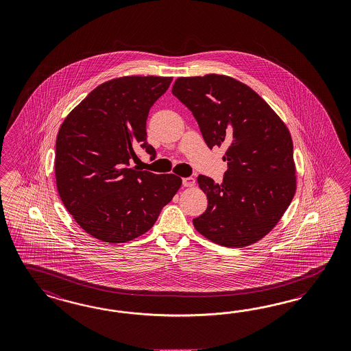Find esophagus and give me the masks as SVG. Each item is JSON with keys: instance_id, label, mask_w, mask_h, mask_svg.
Returning a JSON list of instances; mask_svg holds the SVG:
<instances>
[{"instance_id": "34e87169", "label": "esophagus", "mask_w": 351, "mask_h": 351, "mask_svg": "<svg viewBox=\"0 0 351 351\" xmlns=\"http://www.w3.org/2000/svg\"><path fill=\"white\" fill-rule=\"evenodd\" d=\"M182 183L184 187H193L195 186V178L193 177H186L182 180Z\"/></svg>"}]
</instances>
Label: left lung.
<instances>
[{
    "instance_id": "obj_1",
    "label": "left lung",
    "mask_w": 351,
    "mask_h": 351,
    "mask_svg": "<svg viewBox=\"0 0 351 351\" xmlns=\"http://www.w3.org/2000/svg\"><path fill=\"white\" fill-rule=\"evenodd\" d=\"M171 92L192 111L208 147H227L223 160L228 169L221 184L197 177L208 208L193 219L195 228L226 247L261 240L278 223L296 190L287 127L255 90L230 77H182Z\"/></svg>"
}]
</instances>
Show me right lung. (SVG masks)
I'll return each mask as SVG.
<instances>
[{
  "label": "right lung",
  "instance_id": "1",
  "mask_svg": "<svg viewBox=\"0 0 351 351\" xmlns=\"http://www.w3.org/2000/svg\"><path fill=\"white\" fill-rule=\"evenodd\" d=\"M171 77H121L96 87L61 124L55 176L61 201L97 240L121 243L150 230L180 190L174 174L130 168L136 147L155 158L147 142L151 106Z\"/></svg>",
  "mask_w": 351,
  "mask_h": 351
}]
</instances>
